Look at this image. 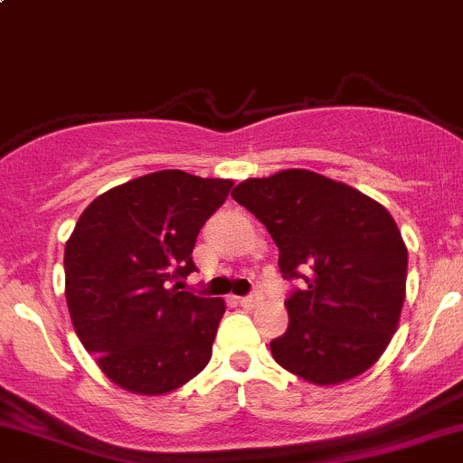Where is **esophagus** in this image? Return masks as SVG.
I'll return each mask as SVG.
<instances>
[{"mask_svg": "<svg viewBox=\"0 0 463 463\" xmlns=\"http://www.w3.org/2000/svg\"><path fill=\"white\" fill-rule=\"evenodd\" d=\"M261 300H263V295L259 293V290H254V293L243 295V298H239L241 307H245V309H252V307H257Z\"/></svg>", "mask_w": 463, "mask_h": 463, "instance_id": "obj_1", "label": "esophagus"}]
</instances>
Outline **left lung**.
I'll list each match as a JSON object with an SVG mask.
<instances>
[{
  "label": "left lung",
  "mask_w": 463,
  "mask_h": 463,
  "mask_svg": "<svg viewBox=\"0 0 463 463\" xmlns=\"http://www.w3.org/2000/svg\"><path fill=\"white\" fill-rule=\"evenodd\" d=\"M266 224L279 270L300 279L286 298L288 329L270 352L311 384H341L375 364L398 329L407 248L389 211L341 182L284 170L232 191Z\"/></svg>",
  "instance_id": "left-lung-1"
}]
</instances>
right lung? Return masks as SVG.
<instances>
[{"label":"right lung","instance_id":"obj_1","mask_svg":"<svg viewBox=\"0 0 463 463\" xmlns=\"http://www.w3.org/2000/svg\"><path fill=\"white\" fill-rule=\"evenodd\" d=\"M232 186L161 170L107 191L74 224L63 257L70 318L122 389L170 393L209 364L224 302L169 284L197 270V234Z\"/></svg>","mask_w":463,"mask_h":463}]
</instances>
